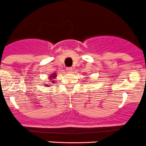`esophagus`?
<instances>
[{"label":"esophagus","mask_w":146,"mask_h":146,"mask_svg":"<svg viewBox=\"0 0 146 146\" xmlns=\"http://www.w3.org/2000/svg\"><path fill=\"white\" fill-rule=\"evenodd\" d=\"M66 71L69 72V73H72V72H73V69H72V68H71V67H69V68H67Z\"/></svg>","instance_id":"obj_1"}]
</instances>
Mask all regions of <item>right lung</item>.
<instances>
[{
	"mask_svg": "<svg viewBox=\"0 0 146 146\" xmlns=\"http://www.w3.org/2000/svg\"><path fill=\"white\" fill-rule=\"evenodd\" d=\"M56 77H57V76H56V73H55V72H54V73H52V74H50V75L49 76V80H50L51 82H53L54 83L55 82H56V81H55V79H56ZM44 86L45 87H47V86H49V85L44 84Z\"/></svg>",
	"mask_w": 146,
	"mask_h": 146,
	"instance_id": "add662e5",
	"label": "right lung"
}]
</instances>
